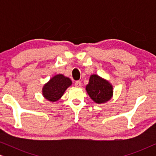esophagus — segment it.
<instances>
[{
	"label": "esophagus",
	"instance_id": "obj_1",
	"mask_svg": "<svg viewBox=\"0 0 156 156\" xmlns=\"http://www.w3.org/2000/svg\"><path fill=\"white\" fill-rule=\"evenodd\" d=\"M74 85H75V87H81L82 84V82H81L80 80H78V81H76L75 83H74Z\"/></svg>",
	"mask_w": 156,
	"mask_h": 156
}]
</instances>
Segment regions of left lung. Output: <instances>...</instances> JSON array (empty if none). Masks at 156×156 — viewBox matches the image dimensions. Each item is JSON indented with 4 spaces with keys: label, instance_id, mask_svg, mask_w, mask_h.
<instances>
[{
    "label": "left lung",
    "instance_id": "obj_1",
    "mask_svg": "<svg viewBox=\"0 0 156 156\" xmlns=\"http://www.w3.org/2000/svg\"><path fill=\"white\" fill-rule=\"evenodd\" d=\"M86 90L91 99L97 104L105 103L113 95L112 85L97 74L90 76Z\"/></svg>",
    "mask_w": 156,
    "mask_h": 156
}]
</instances>
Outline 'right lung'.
<instances>
[{
	"instance_id": "add662e5",
	"label": "right lung",
	"mask_w": 156,
	"mask_h": 156,
	"mask_svg": "<svg viewBox=\"0 0 156 156\" xmlns=\"http://www.w3.org/2000/svg\"><path fill=\"white\" fill-rule=\"evenodd\" d=\"M72 81L62 74H57L44 84L42 89L44 97L50 101L59 100L65 93L66 89L71 86Z\"/></svg>"
}]
</instances>
